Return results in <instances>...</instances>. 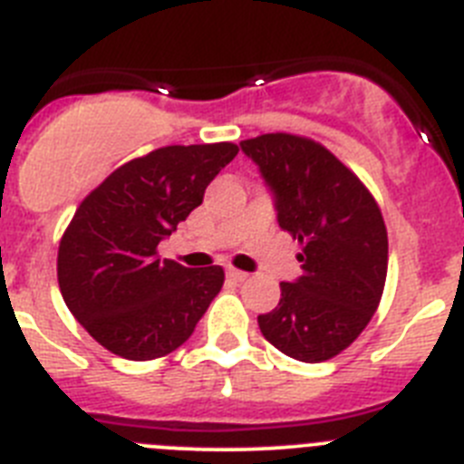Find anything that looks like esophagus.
Masks as SVG:
<instances>
[{"label": "esophagus", "mask_w": 464, "mask_h": 464, "mask_svg": "<svg viewBox=\"0 0 464 464\" xmlns=\"http://www.w3.org/2000/svg\"><path fill=\"white\" fill-rule=\"evenodd\" d=\"M227 276H229V278H232V281L241 283V281H246V278H248V274H246V272H241V269H235V267H229V269H227Z\"/></svg>", "instance_id": "esophagus-1"}]
</instances>
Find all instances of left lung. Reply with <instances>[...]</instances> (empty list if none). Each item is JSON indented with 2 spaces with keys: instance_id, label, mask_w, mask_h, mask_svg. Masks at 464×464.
<instances>
[{
  "instance_id": "left-lung-1",
  "label": "left lung",
  "mask_w": 464,
  "mask_h": 464,
  "mask_svg": "<svg viewBox=\"0 0 464 464\" xmlns=\"http://www.w3.org/2000/svg\"><path fill=\"white\" fill-rule=\"evenodd\" d=\"M276 197L278 225L302 246V276L281 283L260 332L281 353L323 362L372 321L388 274V232L374 195L323 143L299 134L241 141Z\"/></svg>"
}]
</instances>
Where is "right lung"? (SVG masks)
Returning a JSON list of instances; mask_svg holds the SVG:
<instances>
[{"label": "right lung", "mask_w": 464, "mask_h": 464, "mask_svg": "<svg viewBox=\"0 0 464 464\" xmlns=\"http://www.w3.org/2000/svg\"><path fill=\"white\" fill-rule=\"evenodd\" d=\"M239 146H165L109 174L73 213L57 251L64 304L97 343L125 360H155L188 342L220 293L218 265L160 260L158 244L190 216Z\"/></svg>", "instance_id": "1"}]
</instances>
